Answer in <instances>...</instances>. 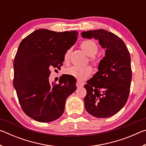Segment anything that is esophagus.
<instances>
[{
  "mask_svg": "<svg viewBox=\"0 0 146 146\" xmlns=\"http://www.w3.org/2000/svg\"><path fill=\"white\" fill-rule=\"evenodd\" d=\"M76 87H77V88L82 87V86H84V84L82 83V82H80V81L77 80V81H76Z\"/></svg>",
  "mask_w": 146,
  "mask_h": 146,
  "instance_id": "esophagus-1",
  "label": "esophagus"
}]
</instances>
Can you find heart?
Listing matches in <instances>:
<instances>
[{
  "instance_id": "1",
  "label": "heart",
  "mask_w": 146,
  "mask_h": 146,
  "mask_svg": "<svg viewBox=\"0 0 146 146\" xmlns=\"http://www.w3.org/2000/svg\"><path fill=\"white\" fill-rule=\"evenodd\" d=\"M80 46L84 51L90 56V61L94 65L97 64V58L95 55L98 51V46L95 40L91 39H88L82 41L80 44ZM71 49H68L64 56V60L65 62H68L70 58ZM66 74L75 77L79 80H85L90 76L92 73V68L90 66H73L68 68L66 71Z\"/></svg>"
}]
</instances>
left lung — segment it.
<instances>
[{"label":"left lung","mask_w":146,"mask_h":146,"mask_svg":"<svg viewBox=\"0 0 146 146\" xmlns=\"http://www.w3.org/2000/svg\"><path fill=\"white\" fill-rule=\"evenodd\" d=\"M82 36L98 39L106 49L98 71L84 85L86 110L95 117H110L124 106L129 97L132 78L129 52L122 39L107 30L84 31Z\"/></svg>","instance_id":"obj_1"}]
</instances>
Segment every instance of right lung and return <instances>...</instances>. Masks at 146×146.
I'll use <instances>...</instances> for the list:
<instances>
[{
  "label": "right lung",
  "mask_w": 146,
  "mask_h": 146,
  "mask_svg": "<svg viewBox=\"0 0 146 146\" xmlns=\"http://www.w3.org/2000/svg\"><path fill=\"white\" fill-rule=\"evenodd\" d=\"M76 31L55 32L46 29L24 38L13 62V86L22 110L33 120L49 122L62 115L67 98L76 90L73 76H62L49 82L50 69L62 65L68 49L76 42Z\"/></svg>",
  "instance_id": "add662e5"
}]
</instances>
